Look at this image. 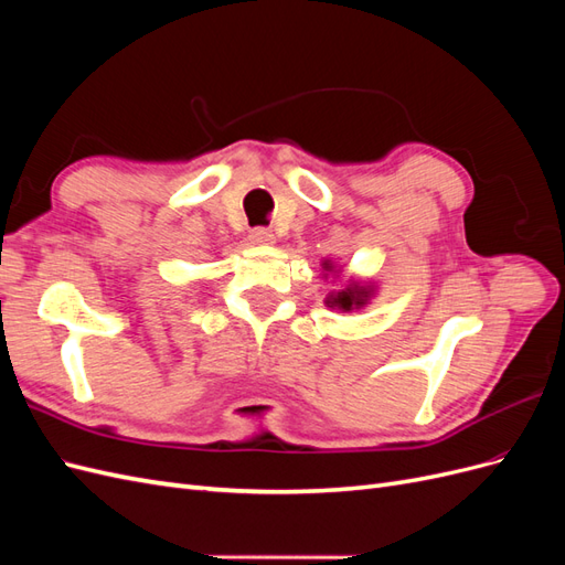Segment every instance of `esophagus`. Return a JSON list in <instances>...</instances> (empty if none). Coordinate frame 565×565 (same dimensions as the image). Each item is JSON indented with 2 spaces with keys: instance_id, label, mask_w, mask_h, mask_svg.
Masks as SVG:
<instances>
[{
  "instance_id": "esophagus-1",
  "label": "esophagus",
  "mask_w": 565,
  "mask_h": 565,
  "mask_svg": "<svg viewBox=\"0 0 565 565\" xmlns=\"http://www.w3.org/2000/svg\"><path fill=\"white\" fill-rule=\"evenodd\" d=\"M249 243L252 245H273V233L266 228H254V231H249Z\"/></svg>"
}]
</instances>
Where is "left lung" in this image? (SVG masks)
<instances>
[{
    "instance_id": "1",
    "label": "left lung",
    "mask_w": 565,
    "mask_h": 565,
    "mask_svg": "<svg viewBox=\"0 0 565 565\" xmlns=\"http://www.w3.org/2000/svg\"><path fill=\"white\" fill-rule=\"evenodd\" d=\"M324 268H332L330 264H324ZM370 292L365 287H347L341 289V292L332 295L328 299V306H337V309H344V311H351V309H358V306H363L367 301Z\"/></svg>"
}]
</instances>
